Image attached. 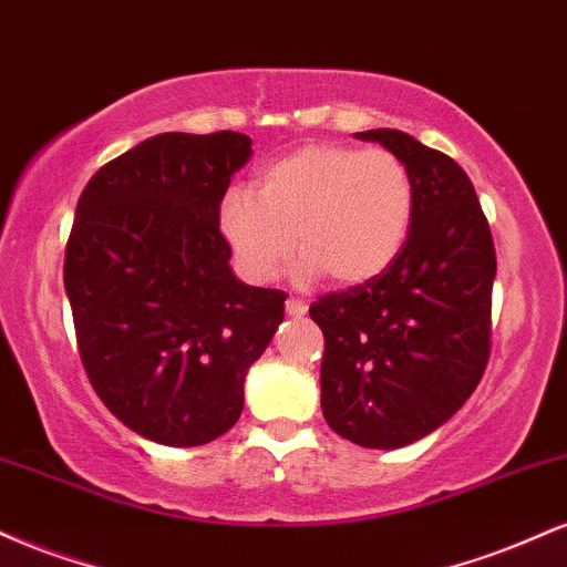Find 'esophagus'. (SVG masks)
I'll return each mask as SVG.
<instances>
[{
  "label": "esophagus",
  "mask_w": 567,
  "mask_h": 567,
  "mask_svg": "<svg viewBox=\"0 0 567 567\" xmlns=\"http://www.w3.org/2000/svg\"><path fill=\"white\" fill-rule=\"evenodd\" d=\"M285 311H288L290 317H303L306 311H309V306L298 301V298H288V301H285Z\"/></svg>",
  "instance_id": "34e87169"
}]
</instances>
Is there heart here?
<instances>
[{"mask_svg": "<svg viewBox=\"0 0 567 567\" xmlns=\"http://www.w3.org/2000/svg\"><path fill=\"white\" fill-rule=\"evenodd\" d=\"M413 210V178L396 154L322 141L269 162L252 192H226L218 229L252 282L282 275L296 247L298 277L354 288L394 264Z\"/></svg>", "mask_w": 567, "mask_h": 567, "instance_id": "obj_1", "label": "heart"}]
</instances>
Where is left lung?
Wrapping results in <instances>:
<instances>
[{
	"mask_svg": "<svg viewBox=\"0 0 567 567\" xmlns=\"http://www.w3.org/2000/svg\"><path fill=\"white\" fill-rule=\"evenodd\" d=\"M354 138L405 162L415 210L383 275L311 303L322 328V415L343 440L394 451L470 400L491 351L496 247L470 175L400 130Z\"/></svg>",
	"mask_w": 567,
	"mask_h": 567,
	"instance_id": "8db88e82",
	"label": "left lung"
}]
</instances>
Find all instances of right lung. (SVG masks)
<instances>
[{"label":"right lung","mask_w":567,"mask_h":567,"mask_svg":"<svg viewBox=\"0 0 567 567\" xmlns=\"http://www.w3.org/2000/svg\"><path fill=\"white\" fill-rule=\"evenodd\" d=\"M250 143L231 130L154 135L76 202L63 285L82 365L103 405L159 445L229 432L247 370L285 320V292L234 277L218 229Z\"/></svg>","instance_id":"obj_1"}]
</instances>
